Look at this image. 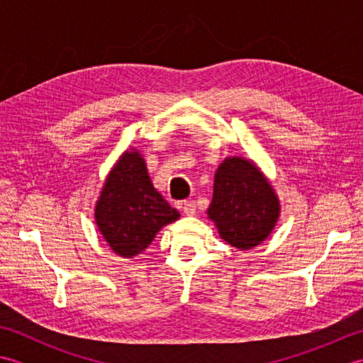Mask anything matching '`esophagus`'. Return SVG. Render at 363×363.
I'll return each mask as SVG.
<instances>
[{
  "label": "esophagus",
  "mask_w": 363,
  "mask_h": 363,
  "mask_svg": "<svg viewBox=\"0 0 363 363\" xmlns=\"http://www.w3.org/2000/svg\"><path fill=\"white\" fill-rule=\"evenodd\" d=\"M182 212L184 215H187V217H194L195 212H196V206L194 201H186L182 204Z\"/></svg>",
  "instance_id": "1"
}]
</instances>
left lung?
<instances>
[{
  "instance_id": "obj_1",
  "label": "left lung",
  "mask_w": 363,
  "mask_h": 363,
  "mask_svg": "<svg viewBox=\"0 0 363 363\" xmlns=\"http://www.w3.org/2000/svg\"><path fill=\"white\" fill-rule=\"evenodd\" d=\"M207 218L230 246L248 251L265 242L281 215V201L256 162L229 156L213 177Z\"/></svg>"
}]
</instances>
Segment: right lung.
<instances>
[{
  "instance_id": "right-lung-1",
  "label": "right lung",
  "mask_w": 363,
  "mask_h": 363,
  "mask_svg": "<svg viewBox=\"0 0 363 363\" xmlns=\"http://www.w3.org/2000/svg\"><path fill=\"white\" fill-rule=\"evenodd\" d=\"M179 217L154 189L140 151L128 148L106 176L95 204V223L109 248L133 259Z\"/></svg>"
}]
</instances>
